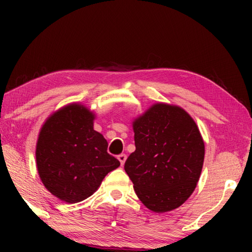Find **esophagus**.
<instances>
[{"instance_id": "1", "label": "esophagus", "mask_w": 252, "mask_h": 252, "mask_svg": "<svg viewBox=\"0 0 252 252\" xmlns=\"http://www.w3.org/2000/svg\"><path fill=\"white\" fill-rule=\"evenodd\" d=\"M126 158H127V156H126L125 154H122V155H119V156H118V160L120 161V164H122V165L125 164V161H126Z\"/></svg>"}]
</instances>
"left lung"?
<instances>
[{
	"instance_id": "obj_1",
	"label": "left lung",
	"mask_w": 252,
	"mask_h": 252,
	"mask_svg": "<svg viewBox=\"0 0 252 252\" xmlns=\"http://www.w3.org/2000/svg\"><path fill=\"white\" fill-rule=\"evenodd\" d=\"M135 151L125 163L137 197L156 213L190 197L201 177L205 146L198 126L181 106L158 102L132 122Z\"/></svg>"
}]
</instances>
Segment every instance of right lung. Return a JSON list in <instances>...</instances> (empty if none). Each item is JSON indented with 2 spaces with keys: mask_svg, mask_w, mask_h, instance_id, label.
<instances>
[{
  "mask_svg": "<svg viewBox=\"0 0 252 252\" xmlns=\"http://www.w3.org/2000/svg\"><path fill=\"white\" fill-rule=\"evenodd\" d=\"M96 113L79 102L54 111L41 126L35 147L36 170L55 197L68 204L97 190L105 175L120 166L108 142L94 129Z\"/></svg>",
  "mask_w": 252,
  "mask_h": 252,
  "instance_id": "add662e5",
  "label": "right lung"
}]
</instances>
